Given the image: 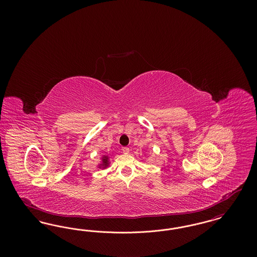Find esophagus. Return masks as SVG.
Masks as SVG:
<instances>
[{
  "instance_id": "obj_1",
  "label": "esophagus",
  "mask_w": 257,
  "mask_h": 257,
  "mask_svg": "<svg viewBox=\"0 0 257 257\" xmlns=\"http://www.w3.org/2000/svg\"><path fill=\"white\" fill-rule=\"evenodd\" d=\"M122 151L124 154H128L129 151H130V149H129V147H122Z\"/></svg>"
}]
</instances>
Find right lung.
<instances>
[{
    "label": "right lung",
    "instance_id": "obj_1",
    "mask_svg": "<svg viewBox=\"0 0 257 257\" xmlns=\"http://www.w3.org/2000/svg\"><path fill=\"white\" fill-rule=\"evenodd\" d=\"M110 166V157L108 155H103L101 158V163L98 165L99 169H107Z\"/></svg>",
    "mask_w": 257,
    "mask_h": 257
}]
</instances>
